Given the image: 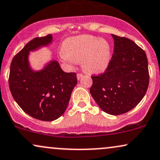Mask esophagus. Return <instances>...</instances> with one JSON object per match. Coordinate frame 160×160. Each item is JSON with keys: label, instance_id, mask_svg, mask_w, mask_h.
<instances>
[{"label": "esophagus", "instance_id": "esophagus-1", "mask_svg": "<svg viewBox=\"0 0 160 160\" xmlns=\"http://www.w3.org/2000/svg\"><path fill=\"white\" fill-rule=\"evenodd\" d=\"M83 76V74L82 73H78L77 74V79L78 80H79L81 78H82Z\"/></svg>", "mask_w": 160, "mask_h": 160}]
</instances>
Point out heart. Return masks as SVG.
<instances>
[{"label": "heart", "instance_id": "heart-1", "mask_svg": "<svg viewBox=\"0 0 160 160\" xmlns=\"http://www.w3.org/2000/svg\"><path fill=\"white\" fill-rule=\"evenodd\" d=\"M61 57L71 62L82 60V67L86 71L100 72L109 65L111 48L104 39L92 35H80L65 41Z\"/></svg>", "mask_w": 160, "mask_h": 160}]
</instances>
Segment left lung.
<instances>
[{
    "label": "left lung",
    "mask_w": 160,
    "mask_h": 160,
    "mask_svg": "<svg viewBox=\"0 0 160 160\" xmlns=\"http://www.w3.org/2000/svg\"><path fill=\"white\" fill-rule=\"evenodd\" d=\"M112 36L114 53L105 72L92 76L90 91L103 112L119 115L132 110L143 98L149 72L143 50L126 37Z\"/></svg>",
    "instance_id": "left-lung-1"
}]
</instances>
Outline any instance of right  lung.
Listing matches in <instances>:
<instances>
[{
    "label": "right lung",
    "instance_id": "add662e5",
    "mask_svg": "<svg viewBox=\"0 0 160 160\" xmlns=\"http://www.w3.org/2000/svg\"><path fill=\"white\" fill-rule=\"evenodd\" d=\"M52 35L36 37L14 56L10 65L9 89L14 101L31 117L52 121L63 115L77 84L76 72H65L51 61L42 70L30 68L28 54L52 42Z\"/></svg>",
    "mask_w": 160,
    "mask_h": 160
}]
</instances>
